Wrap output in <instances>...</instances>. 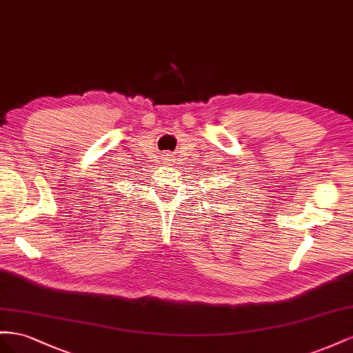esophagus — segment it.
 I'll return each instance as SVG.
<instances>
[{
  "label": "esophagus",
  "mask_w": 353,
  "mask_h": 353,
  "mask_svg": "<svg viewBox=\"0 0 353 353\" xmlns=\"http://www.w3.org/2000/svg\"><path fill=\"white\" fill-rule=\"evenodd\" d=\"M163 158H164L165 163H168V161L173 159V155H171V154H165V155H163Z\"/></svg>",
  "instance_id": "obj_1"
}]
</instances>
